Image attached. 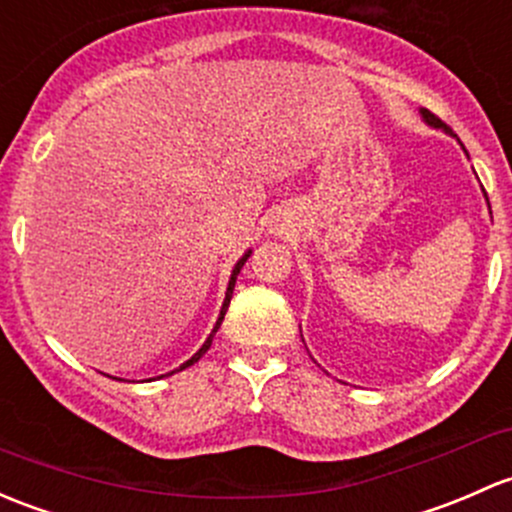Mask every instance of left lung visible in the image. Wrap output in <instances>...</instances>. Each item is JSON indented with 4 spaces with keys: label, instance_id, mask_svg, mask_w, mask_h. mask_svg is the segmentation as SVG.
Masks as SVG:
<instances>
[{
    "label": "left lung",
    "instance_id": "obj_1",
    "mask_svg": "<svg viewBox=\"0 0 512 512\" xmlns=\"http://www.w3.org/2000/svg\"><path fill=\"white\" fill-rule=\"evenodd\" d=\"M422 117H424V120H427L429 125H432V127H437V129H444V132H451V127L446 125L444 120H439V117L434 115V112H429V110H422Z\"/></svg>",
    "mask_w": 512,
    "mask_h": 512
}]
</instances>
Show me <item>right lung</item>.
<instances>
[{
    "instance_id": "1",
    "label": "right lung",
    "mask_w": 512,
    "mask_h": 512,
    "mask_svg": "<svg viewBox=\"0 0 512 512\" xmlns=\"http://www.w3.org/2000/svg\"><path fill=\"white\" fill-rule=\"evenodd\" d=\"M247 257H250V252H247V255H245V257H242V260L238 262V265H235V270H233V274H230V282H228V292H225V301H223V309H220V316H218V321H215V328H213V333H211V336H208V341H206V343H203V346H201V351H198L196 355H193V358H191V360H186V363H184V365H181V368H179V370H184V368H188V365H193V363H196V360H198V358H201V355H203V353H206V351H208V348H211V343H213V336H215V331H218V328H220V321H223L225 311H228L230 297H233V289H235V279H238V274H240V270H242V265H245V262H247ZM179 370H171V373H179Z\"/></svg>"
}]
</instances>
